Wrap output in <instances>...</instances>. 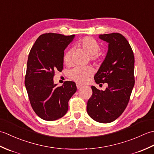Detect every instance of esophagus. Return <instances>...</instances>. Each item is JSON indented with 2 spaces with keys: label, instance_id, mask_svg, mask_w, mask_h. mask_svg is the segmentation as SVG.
Instances as JSON below:
<instances>
[{
  "label": "esophagus",
  "instance_id": "34e87169",
  "mask_svg": "<svg viewBox=\"0 0 154 154\" xmlns=\"http://www.w3.org/2000/svg\"><path fill=\"white\" fill-rule=\"evenodd\" d=\"M76 86H77V89H80V88H81V87H83V85H81V84H79V83H77V84H76Z\"/></svg>",
  "mask_w": 154,
  "mask_h": 154
}]
</instances>
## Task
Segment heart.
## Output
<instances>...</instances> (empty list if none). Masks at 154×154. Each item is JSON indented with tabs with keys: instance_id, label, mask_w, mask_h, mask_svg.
Segmentation results:
<instances>
[{
	"instance_id": "b5f03b06",
	"label": "heart",
	"mask_w": 154,
	"mask_h": 154,
	"mask_svg": "<svg viewBox=\"0 0 154 154\" xmlns=\"http://www.w3.org/2000/svg\"><path fill=\"white\" fill-rule=\"evenodd\" d=\"M78 45L90 55V60L93 61L99 60L98 52L100 50L99 44L91 37H85L78 42ZM71 50H68L63 55V62L65 64L69 65L71 62ZM93 73V68L90 66L86 67H75L68 72V77L72 80L78 83H83L86 82L91 75Z\"/></svg>"
}]
</instances>
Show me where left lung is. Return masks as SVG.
<instances>
[{
	"label": "left lung",
	"mask_w": 154,
	"mask_h": 154,
	"mask_svg": "<svg viewBox=\"0 0 154 154\" xmlns=\"http://www.w3.org/2000/svg\"><path fill=\"white\" fill-rule=\"evenodd\" d=\"M99 38L109 44V48L94 79L97 84L106 83L108 87L100 91L91 87L93 94L87 102V111L97 122L109 123L122 114L129 102L135 83L134 56L122 34H100Z\"/></svg>",
	"instance_id": "8db88e82"
}]
</instances>
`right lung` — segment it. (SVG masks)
I'll return each mask as SVG.
<instances>
[{"label": "right lung", "mask_w": 154, "mask_h": 154, "mask_svg": "<svg viewBox=\"0 0 154 154\" xmlns=\"http://www.w3.org/2000/svg\"><path fill=\"white\" fill-rule=\"evenodd\" d=\"M74 37L42 34L29 54L25 86L32 109L43 120L53 121L63 117L67 112L69 100L77 91L73 81H65L57 87L53 79L55 71L63 69L64 50Z\"/></svg>", "instance_id": "1"}]
</instances>
